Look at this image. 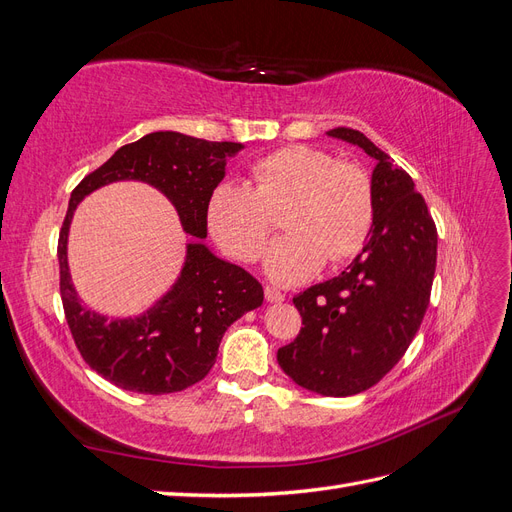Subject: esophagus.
I'll use <instances>...</instances> for the list:
<instances>
[{
	"mask_svg": "<svg viewBox=\"0 0 512 512\" xmlns=\"http://www.w3.org/2000/svg\"><path fill=\"white\" fill-rule=\"evenodd\" d=\"M265 297L269 303H282L286 299V294L282 290H277L275 286H265Z\"/></svg>",
	"mask_w": 512,
	"mask_h": 512,
	"instance_id": "obj_1",
	"label": "esophagus"
}]
</instances>
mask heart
Listing matches in <instances>:
<instances>
[{"label": "heart", "mask_w": 512, "mask_h": 512, "mask_svg": "<svg viewBox=\"0 0 512 512\" xmlns=\"http://www.w3.org/2000/svg\"><path fill=\"white\" fill-rule=\"evenodd\" d=\"M254 188L222 181L213 188L207 222L213 237L237 260H256L273 215L284 213L286 235L267 252V273L299 284L331 265L361 254L376 218L374 183L365 170L312 145H288L252 166Z\"/></svg>", "instance_id": "heart-1"}]
</instances>
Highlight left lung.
Here are the masks:
<instances>
[{"mask_svg":"<svg viewBox=\"0 0 512 512\" xmlns=\"http://www.w3.org/2000/svg\"><path fill=\"white\" fill-rule=\"evenodd\" d=\"M327 134L378 160L371 175L374 228L348 271L292 299L303 327L277 350V363L307 391L348 397L389 374L421 327L436 273L438 230L412 177L363 132L335 128Z\"/></svg>","mask_w":512,"mask_h":512,"instance_id":"left-lung-1","label":"left lung"}]
</instances>
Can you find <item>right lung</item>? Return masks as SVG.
Wrapping results in <instances>:
<instances>
[{
	"mask_svg": "<svg viewBox=\"0 0 512 512\" xmlns=\"http://www.w3.org/2000/svg\"><path fill=\"white\" fill-rule=\"evenodd\" d=\"M241 147L179 132H151L119 147L74 188L57 241L61 303L85 363L119 389L166 395L203 380L226 329L262 305L265 292L254 275L192 241L177 284L149 312L136 318L94 314L76 297L68 271L66 243L76 205L106 183L145 181L175 205L188 235L205 239L209 196L224 179L226 158Z\"/></svg>",
	"mask_w": 512,
	"mask_h": 512,
	"instance_id": "right-lung-1",
	"label": "right lung"
}]
</instances>
